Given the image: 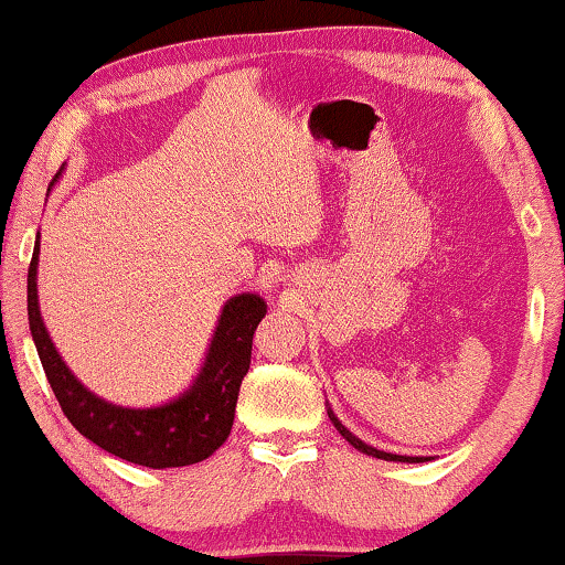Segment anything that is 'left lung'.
Returning a JSON list of instances; mask_svg holds the SVG:
<instances>
[{"label":"left lung","instance_id":"obj_1","mask_svg":"<svg viewBox=\"0 0 565 565\" xmlns=\"http://www.w3.org/2000/svg\"><path fill=\"white\" fill-rule=\"evenodd\" d=\"M329 418H331V423H333V425H337V430L341 433V436L347 438L349 444L356 448V451H362V454H366V456H374V459H384V461H407V463H418V461H425V459H420V456H397V454H384V451H377V448L366 446V444H362V440H359L356 436H351V433H349L347 428H343V425L339 423L337 415H333L331 411H329Z\"/></svg>","mask_w":565,"mask_h":565}]
</instances>
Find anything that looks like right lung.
<instances>
[{
	"instance_id": "1",
	"label": "right lung",
	"mask_w": 565,
	"mask_h": 565,
	"mask_svg": "<svg viewBox=\"0 0 565 565\" xmlns=\"http://www.w3.org/2000/svg\"><path fill=\"white\" fill-rule=\"evenodd\" d=\"M38 255L35 242L28 269V318L45 377L51 382L61 411L81 436L94 440L119 459L170 469L209 459L232 433L236 397L244 374L249 372L252 339L267 313L265 300L242 292L226 302L218 318L214 341L209 347L206 364L185 395L160 407H119L104 403L73 377L47 337L38 308Z\"/></svg>"
}]
</instances>
